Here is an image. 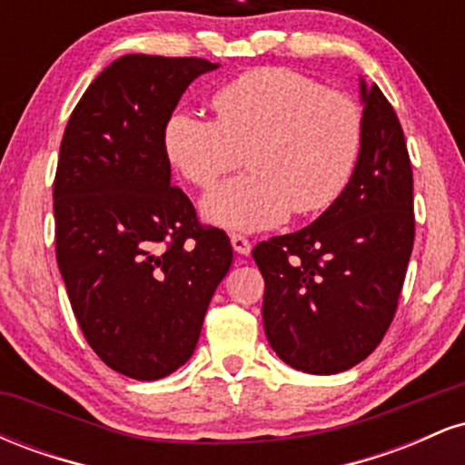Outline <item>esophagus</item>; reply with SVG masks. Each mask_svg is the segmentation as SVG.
Instances as JSON below:
<instances>
[{"label":"esophagus","mask_w":465,"mask_h":465,"mask_svg":"<svg viewBox=\"0 0 465 465\" xmlns=\"http://www.w3.org/2000/svg\"><path fill=\"white\" fill-rule=\"evenodd\" d=\"M229 240H232V247L238 255H249L251 253V242L244 236H240V233H232Z\"/></svg>","instance_id":"obj_1"}]
</instances>
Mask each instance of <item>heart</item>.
Returning <instances> with one entry per match:
<instances>
[{"label": "heart", "instance_id": "heart-1", "mask_svg": "<svg viewBox=\"0 0 465 465\" xmlns=\"http://www.w3.org/2000/svg\"><path fill=\"white\" fill-rule=\"evenodd\" d=\"M216 120L177 109L163 124L170 165L199 188L236 168L240 151L251 173L227 181L201 203L207 223L260 232L291 214L330 207L350 183L362 146V114L350 95L286 67L251 69L212 95Z\"/></svg>", "mask_w": 465, "mask_h": 465}]
</instances>
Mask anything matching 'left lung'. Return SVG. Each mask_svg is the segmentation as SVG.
<instances>
[{
    "mask_svg": "<svg viewBox=\"0 0 465 465\" xmlns=\"http://www.w3.org/2000/svg\"><path fill=\"white\" fill-rule=\"evenodd\" d=\"M362 146L350 183L317 221L253 249L271 348L308 373L359 365L385 336L413 249V173L396 111L359 78Z\"/></svg>",
    "mask_w": 465,
    "mask_h": 465,
    "instance_id": "1",
    "label": "left lung"
}]
</instances>
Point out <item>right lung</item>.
<instances>
[{
	"instance_id": "1",
	"label": "right lung",
	"mask_w": 465,
	"mask_h": 465,
	"mask_svg": "<svg viewBox=\"0 0 465 465\" xmlns=\"http://www.w3.org/2000/svg\"><path fill=\"white\" fill-rule=\"evenodd\" d=\"M205 58L126 54L67 122L54 179L56 260L84 339L111 370L157 381L194 354L232 266L225 232L201 227L170 181L162 133Z\"/></svg>"
}]
</instances>
